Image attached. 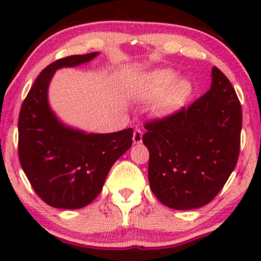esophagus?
Returning <instances> with one entry per match:
<instances>
[{
    "label": "esophagus",
    "mask_w": 261,
    "mask_h": 261,
    "mask_svg": "<svg viewBox=\"0 0 261 261\" xmlns=\"http://www.w3.org/2000/svg\"><path fill=\"white\" fill-rule=\"evenodd\" d=\"M133 141H134V143H141V142H142V131H141V128H139V127L135 128Z\"/></svg>",
    "instance_id": "1"
}]
</instances>
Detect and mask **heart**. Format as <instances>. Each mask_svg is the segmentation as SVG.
Listing matches in <instances>:
<instances>
[{"mask_svg": "<svg viewBox=\"0 0 261 261\" xmlns=\"http://www.w3.org/2000/svg\"><path fill=\"white\" fill-rule=\"evenodd\" d=\"M178 80L174 71L168 68L153 70L140 77L131 89L135 99L140 101L158 100L157 109L167 112L179 106L190 93V86L185 81Z\"/></svg>", "mask_w": 261, "mask_h": 261, "instance_id": "1", "label": "heart"}]
</instances>
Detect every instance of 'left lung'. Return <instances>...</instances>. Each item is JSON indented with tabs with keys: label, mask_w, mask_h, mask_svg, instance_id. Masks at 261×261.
I'll return each mask as SVG.
<instances>
[{
	"label": "left lung",
	"mask_w": 261,
	"mask_h": 261,
	"mask_svg": "<svg viewBox=\"0 0 261 261\" xmlns=\"http://www.w3.org/2000/svg\"><path fill=\"white\" fill-rule=\"evenodd\" d=\"M152 193L174 210L207 205L236 168L241 149L242 107L216 66L205 94L178 112L145 122Z\"/></svg>",
	"instance_id": "1"
}]
</instances>
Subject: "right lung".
<instances>
[{
	"instance_id": "1",
	"label": "right lung",
	"mask_w": 261,
	"mask_h": 261,
	"mask_svg": "<svg viewBox=\"0 0 261 261\" xmlns=\"http://www.w3.org/2000/svg\"><path fill=\"white\" fill-rule=\"evenodd\" d=\"M98 53L59 59L41 71L27 94L18 119V157L38 196L56 208L91 203L108 173L133 145V128L86 134L62 124L47 103L54 72L91 61Z\"/></svg>"
}]
</instances>
